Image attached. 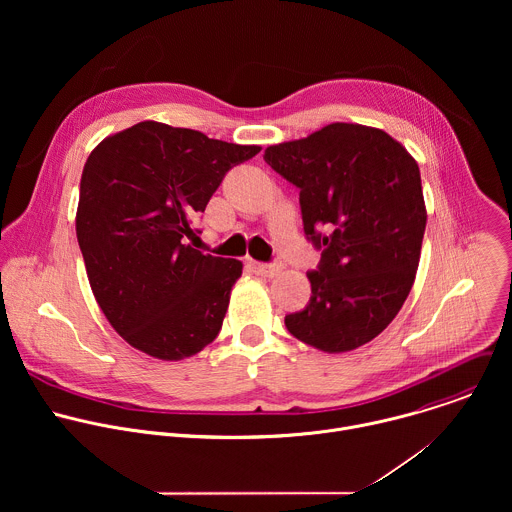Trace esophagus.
Masks as SVG:
<instances>
[{"mask_svg": "<svg viewBox=\"0 0 512 512\" xmlns=\"http://www.w3.org/2000/svg\"><path fill=\"white\" fill-rule=\"evenodd\" d=\"M249 267L253 269V273H257V275H261V277H273V275H277V273L283 269V265H281L279 261H275V263L249 261Z\"/></svg>", "mask_w": 512, "mask_h": 512, "instance_id": "obj_1", "label": "esophagus"}]
</instances>
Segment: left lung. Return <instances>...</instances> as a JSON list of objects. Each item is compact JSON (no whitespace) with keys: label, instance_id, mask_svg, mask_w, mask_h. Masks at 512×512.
<instances>
[{"label":"left lung","instance_id":"8db88e82","mask_svg":"<svg viewBox=\"0 0 512 512\" xmlns=\"http://www.w3.org/2000/svg\"><path fill=\"white\" fill-rule=\"evenodd\" d=\"M263 160L300 190L306 239L322 251L310 302L285 328L324 352L371 342L415 281L427 221L417 162L385 131L352 123L269 145Z\"/></svg>","mask_w":512,"mask_h":512}]
</instances>
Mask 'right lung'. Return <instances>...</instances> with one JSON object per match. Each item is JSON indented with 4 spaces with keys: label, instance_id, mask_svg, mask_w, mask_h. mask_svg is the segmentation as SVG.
Segmentation results:
<instances>
[{
    "label": "right lung",
    "instance_id": "1",
    "mask_svg": "<svg viewBox=\"0 0 512 512\" xmlns=\"http://www.w3.org/2000/svg\"><path fill=\"white\" fill-rule=\"evenodd\" d=\"M259 145L141 121L91 152L77 210V239L103 314L133 348L182 360L223 328L243 263L194 249L188 239L210 196Z\"/></svg>",
    "mask_w": 512,
    "mask_h": 512
}]
</instances>
